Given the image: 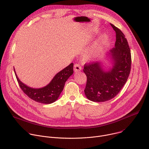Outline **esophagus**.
Returning <instances> with one entry per match:
<instances>
[{
  "instance_id": "34e87169",
  "label": "esophagus",
  "mask_w": 149,
  "mask_h": 149,
  "mask_svg": "<svg viewBox=\"0 0 149 149\" xmlns=\"http://www.w3.org/2000/svg\"><path fill=\"white\" fill-rule=\"evenodd\" d=\"M82 70V68L79 63H75L74 66V70L75 72H79Z\"/></svg>"
}]
</instances>
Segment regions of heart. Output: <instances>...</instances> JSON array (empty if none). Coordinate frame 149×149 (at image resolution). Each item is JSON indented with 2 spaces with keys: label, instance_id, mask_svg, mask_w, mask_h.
Here are the masks:
<instances>
[{
  "label": "heart",
  "instance_id": "1",
  "mask_svg": "<svg viewBox=\"0 0 149 149\" xmlns=\"http://www.w3.org/2000/svg\"><path fill=\"white\" fill-rule=\"evenodd\" d=\"M101 44H102H102H104V40H102L101 41Z\"/></svg>",
  "mask_w": 149,
  "mask_h": 149
}]
</instances>
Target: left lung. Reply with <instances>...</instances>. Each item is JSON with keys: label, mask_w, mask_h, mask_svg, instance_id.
I'll return each mask as SVG.
<instances>
[{"label": "left lung", "mask_w": 149, "mask_h": 149, "mask_svg": "<svg viewBox=\"0 0 149 149\" xmlns=\"http://www.w3.org/2000/svg\"><path fill=\"white\" fill-rule=\"evenodd\" d=\"M116 34L115 48L110 51L113 65L105 71L100 62L85 64L83 71L87 76L84 93L94 102H104L115 97L129 78L132 64L131 51L127 39L121 31L110 24Z\"/></svg>", "instance_id": "1"}]
</instances>
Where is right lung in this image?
<instances>
[{
    "instance_id": "1",
    "label": "right lung",
    "mask_w": 149,
    "mask_h": 149,
    "mask_svg": "<svg viewBox=\"0 0 149 149\" xmlns=\"http://www.w3.org/2000/svg\"><path fill=\"white\" fill-rule=\"evenodd\" d=\"M73 63L63 69L55 75L51 82L45 87L41 88H32L21 82L15 72V75L19 87L24 93L31 99L36 102L44 104H51L55 102L62 91L65 83L73 74Z\"/></svg>"
}]
</instances>
